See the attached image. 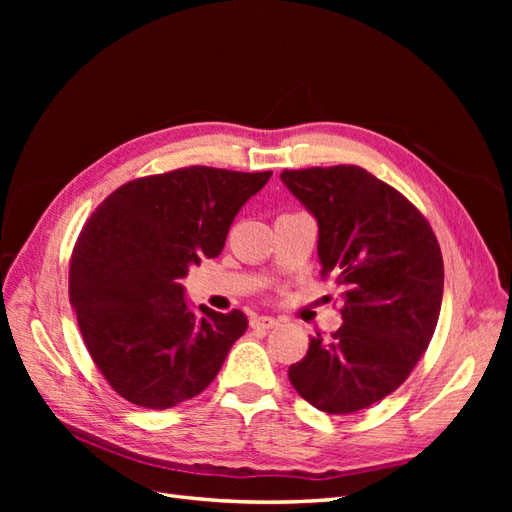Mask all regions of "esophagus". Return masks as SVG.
<instances>
[{"label":"esophagus","mask_w":512,"mask_h":512,"mask_svg":"<svg viewBox=\"0 0 512 512\" xmlns=\"http://www.w3.org/2000/svg\"><path fill=\"white\" fill-rule=\"evenodd\" d=\"M277 324H280V322H277L273 316H254V318L250 320V327H252V329H262V331L275 329Z\"/></svg>","instance_id":"obj_1"}]
</instances>
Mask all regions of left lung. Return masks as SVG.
<instances>
[{
  "instance_id": "obj_1",
  "label": "left lung",
  "mask_w": 512,
  "mask_h": 512,
  "mask_svg": "<svg viewBox=\"0 0 512 512\" xmlns=\"http://www.w3.org/2000/svg\"><path fill=\"white\" fill-rule=\"evenodd\" d=\"M282 181L318 220L320 275L344 288L342 327L309 337L288 378L322 412L365 410L408 380L436 331L438 239L404 194L361 166L284 170Z\"/></svg>"
}]
</instances>
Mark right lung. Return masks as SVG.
<instances>
[{
    "label": "right lung",
    "mask_w": 512,
    "mask_h": 512,
    "mask_svg": "<svg viewBox=\"0 0 512 512\" xmlns=\"http://www.w3.org/2000/svg\"><path fill=\"white\" fill-rule=\"evenodd\" d=\"M273 173L185 166L123 183L91 213L70 258V303L87 352L130 404L166 410L203 393L245 333L183 301L181 277L222 254L245 200Z\"/></svg>",
    "instance_id": "obj_1"
}]
</instances>
